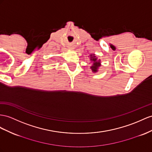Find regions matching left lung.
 Segmentation results:
<instances>
[{"mask_svg":"<svg viewBox=\"0 0 152 152\" xmlns=\"http://www.w3.org/2000/svg\"><path fill=\"white\" fill-rule=\"evenodd\" d=\"M88 57L90 58V63H92V65L91 66V71L94 72H98L99 71V68L101 67V60L98 59V57L96 56L95 54H90Z\"/></svg>","mask_w":152,"mask_h":152,"instance_id":"1","label":"left lung"}]
</instances>
